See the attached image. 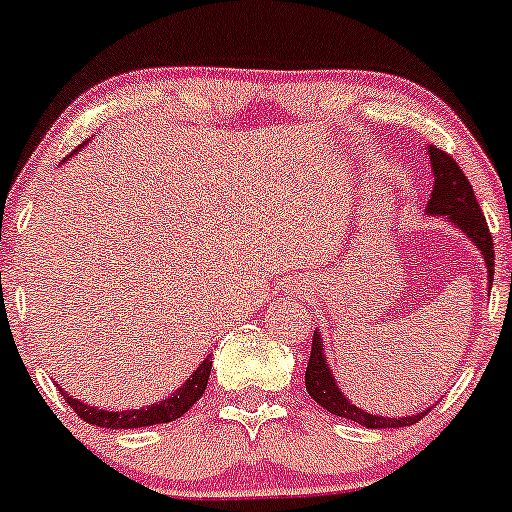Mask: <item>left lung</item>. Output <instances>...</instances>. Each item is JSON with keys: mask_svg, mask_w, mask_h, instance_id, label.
Segmentation results:
<instances>
[{"mask_svg": "<svg viewBox=\"0 0 512 512\" xmlns=\"http://www.w3.org/2000/svg\"><path fill=\"white\" fill-rule=\"evenodd\" d=\"M428 157L432 174H435V182H432L430 201L425 206V213L428 216H440L447 218L454 228H459L466 238L471 240L481 250L486 262L488 272V289L493 284V238L488 233L486 218L479 209V201H476L474 189H471L469 179L464 177V172L459 170L457 162L449 157L445 150L435 148V145H428ZM306 391L318 406H323L325 411L333 415H340V418L355 420V423L362 425V428H408V425H415L425 413L415 415H403V418H396V415H376L367 413L362 408L355 406L350 398L342 393V389L335 381L333 369H330L328 357H325L323 350V338L318 335V330H313V345H311V359H308L306 367Z\"/></svg>", "mask_w": 512, "mask_h": 512, "instance_id": "8db88e82", "label": "left lung"}]
</instances>
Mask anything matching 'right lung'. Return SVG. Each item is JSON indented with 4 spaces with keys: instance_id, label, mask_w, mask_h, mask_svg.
Masks as SVG:
<instances>
[{
    "instance_id": "add662e5",
    "label": "right lung",
    "mask_w": 512,
    "mask_h": 512,
    "mask_svg": "<svg viewBox=\"0 0 512 512\" xmlns=\"http://www.w3.org/2000/svg\"><path fill=\"white\" fill-rule=\"evenodd\" d=\"M87 143H82L80 148H84ZM77 153V150H75ZM211 355L189 374V379L179 386L177 391L170 393L162 401L150 403L145 408H133V411H104V408L97 406H87V403L77 401L72 398L65 389H60L63 398L70 403V408L75 411L84 423L97 425V428H111V430H128V428H148V425H157V423H170V420L182 418L189 408L204 396L206 384H209V374H211ZM60 386V384H58Z\"/></svg>"
}]
</instances>
